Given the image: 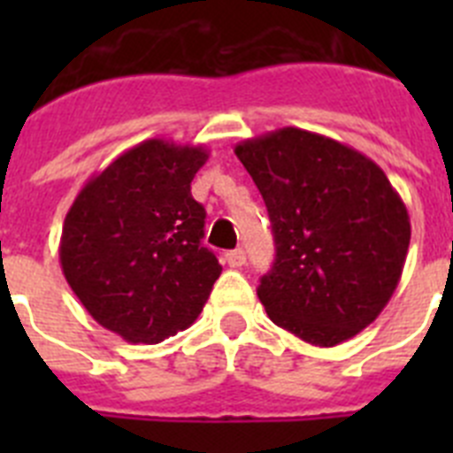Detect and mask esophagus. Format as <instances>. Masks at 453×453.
<instances>
[{
    "label": "esophagus",
    "instance_id": "obj_1",
    "mask_svg": "<svg viewBox=\"0 0 453 453\" xmlns=\"http://www.w3.org/2000/svg\"><path fill=\"white\" fill-rule=\"evenodd\" d=\"M226 263H229L231 267H242L247 263V254H245V250H234V251H229V254H226Z\"/></svg>",
    "mask_w": 453,
    "mask_h": 453
}]
</instances>
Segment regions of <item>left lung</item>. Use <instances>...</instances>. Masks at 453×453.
I'll list each match as a JSON object with an SVG mask.
<instances>
[{
    "instance_id": "1",
    "label": "left lung",
    "mask_w": 453,
    "mask_h": 453,
    "mask_svg": "<svg viewBox=\"0 0 453 453\" xmlns=\"http://www.w3.org/2000/svg\"><path fill=\"white\" fill-rule=\"evenodd\" d=\"M274 234L258 299L272 322L315 347L370 326L402 279L411 218L386 172L326 135L283 127L235 145Z\"/></svg>"
}]
</instances>
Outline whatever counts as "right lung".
<instances>
[{"mask_svg": "<svg viewBox=\"0 0 453 453\" xmlns=\"http://www.w3.org/2000/svg\"><path fill=\"white\" fill-rule=\"evenodd\" d=\"M203 147L151 138L90 179L63 222L61 267L95 322L156 345L188 329L222 274L190 183Z\"/></svg>", "mask_w": 453, "mask_h": 453, "instance_id": "right-lung-1", "label": "right lung"}]
</instances>
